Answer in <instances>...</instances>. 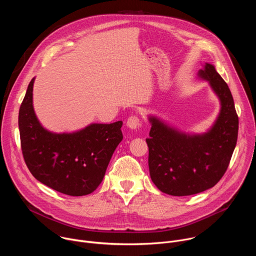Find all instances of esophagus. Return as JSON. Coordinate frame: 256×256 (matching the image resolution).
Instances as JSON below:
<instances>
[{
	"instance_id": "34e87169",
	"label": "esophagus",
	"mask_w": 256,
	"mask_h": 256,
	"mask_svg": "<svg viewBox=\"0 0 256 256\" xmlns=\"http://www.w3.org/2000/svg\"><path fill=\"white\" fill-rule=\"evenodd\" d=\"M126 124L132 130H138L142 126V122H140V120L138 116H132L128 118V120L126 122Z\"/></svg>"
}]
</instances>
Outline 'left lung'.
<instances>
[{
  "label": "left lung",
  "instance_id": "left-lung-1",
  "mask_svg": "<svg viewBox=\"0 0 256 256\" xmlns=\"http://www.w3.org/2000/svg\"><path fill=\"white\" fill-rule=\"evenodd\" d=\"M198 76L208 81L221 101L212 128L202 134H188L150 116L152 128L146 142L154 184L164 194L186 196L214 186L225 174L238 136V116L227 83L214 66L206 64Z\"/></svg>",
  "mask_w": 256,
  "mask_h": 256
}]
</instances>
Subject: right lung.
Masks as SVG:
<instances>
[{
  "instance_id": "obj_1",
  "label": "right lung",
  "mask_w": 256,
  "mask_h": 256,
  "mask_svg": "<svg viewBox=\"0 0 256 256\" xmlns=\"http://www.w3.org/2000/svg\"><path fill=\"white\" fill-rule=\"evenodd\" d=\"M34 78L19 110L24 161L31 174L64 194L82 196L101 184L112 154L122 140V122L92 124L72 134H54L40 124L32 105Z\"/></svg>"
}]
</instances>
